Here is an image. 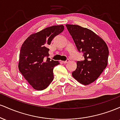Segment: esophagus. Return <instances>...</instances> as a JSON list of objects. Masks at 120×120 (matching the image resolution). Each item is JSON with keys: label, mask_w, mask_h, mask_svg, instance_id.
<instances>
[{"label": "esophagus", "mask_w": 120, "mask_h": 120, "mask_svg": "<svg viewBox=\"0 0 120 120\" xmlns=\"http://www.w3.org/2000/svg\"><path fill=\"white\" fill-rule=\"evenodd\" d=\"M69 61V59H68V60H67L66 61H62L61 62L63 63V64H67V63H68Z\"/></svg>", "instance_id": "34e87169"}]
</instances>
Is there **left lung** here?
Instances as JSON below:
<instances>
[{
  "mask_svg": "<svg viewBox=\"0 0 120 120\" xmlns=\"http://www.w3.org/2000/svg\"><path fill=\"white\" fill-rule=\"evenodd\" d=\"M77 49L83 53L84 60L77 62V68L72 72L74 78L87 85L93 83L105 69L109 55L107 44L92 30L76 25H66Z\"/></svg>",
  "mask_w": 120,
  "mask_h": 120,
  "instance_id": "obj_1",
  "label": "left lung"
}]
</instances>
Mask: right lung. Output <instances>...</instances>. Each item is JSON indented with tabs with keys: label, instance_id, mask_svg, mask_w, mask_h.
<instances>
[{
	"label": "right lung",
	"instance_id": "right-lung-1",
	"mask_svg": "<svg viewBox=\"0 0 120 120\" xmlns=\"http://www.w3.org/2000/svg\"><path fill=\"white\" fill-rule=\"evenodd\" d=\"M64 29L63 25H55L32 34L24 41L20 49L19 69L28 83L36 90L46 89L53 79V69L59 64L48 57L47 48L55 37ZM45 57L47 59H44Z\"/></svg>",
	"mask_w": 120,
	"mask_h": 120
}]
</instances>
